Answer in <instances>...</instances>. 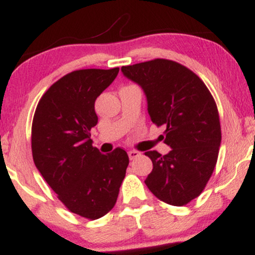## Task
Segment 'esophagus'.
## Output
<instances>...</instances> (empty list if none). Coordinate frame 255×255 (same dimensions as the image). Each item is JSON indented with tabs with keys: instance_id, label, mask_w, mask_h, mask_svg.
Listing matches in <instances>:
<instances>
[{
	"instance_id": "1",
	"label": "esophagus",
	"mask_w": 255,
	"mask_h": 255,
	"mask_svg": "<svg viewBox=\"0 0 255 255\" xmlns=\"http://www.w3.org/2000/svg\"><path fill=\"white\" fill-rule=\"evenodd\" d=\"M128 156H129L130 159H135L136 157H139V156H140V152H137V151H134V150H131V151L128 152Z\"/></svg>"
}]
</instances>
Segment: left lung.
<instances>
[{"instance_id":"8db88e82","label":"left lung","mask_w":255,"mask_h":255,"mask_svg":"<svg viewBox=\"0 0 255 255\" xmlns=\"http://www.w3.org/2000/svg\"><path fill=\"white\" fill-rule=\"evenodd\" d=\"M126 78L144 90L154 125L164 126L162 140L171 151H147L153 169L145 183L154 197L174 206L198 198L217 163L222 133L211 92L191 69L156 58L121 68Z\"/></svg>"}]
</instances>
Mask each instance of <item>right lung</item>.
I'll use <instances>...</instances> for the list:
<instances>
[{"label":"right lung","instance_id":"1","mask_svg":"<svg viewBox=\"0 0 255 255\" xmlns=\"http://www.w3.org/2000/svg\"><path fill=\"white\" fill-rule=\"evenodd\" d=\"M120 68L79 69L52 84L32 122L37 169L69 211L98 219L115 206L129 158L122 148L102 154L92 146L98 122L95 102Z\"/></svg>","mask_w":255,"mask_h":255}]
</instances>
